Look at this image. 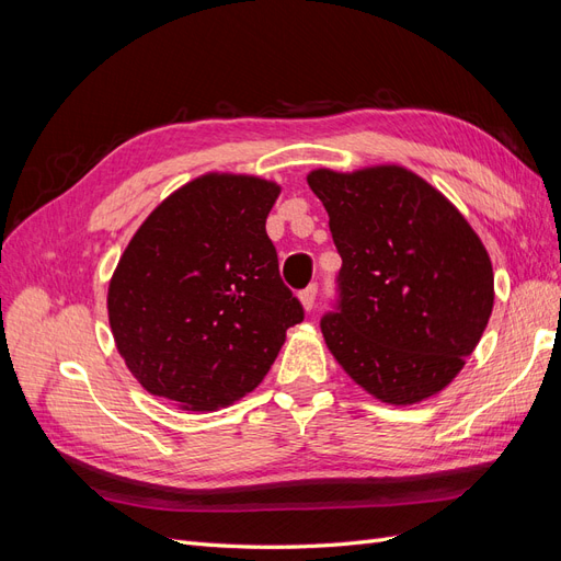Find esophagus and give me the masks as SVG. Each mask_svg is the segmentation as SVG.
Returning <instances> with one entry per match:
<instances>
[{"instance_id": "obj_1", "label": "esophagus", "mask_w": 561, "mask_h": 561, "mask_svg": "<svg viewBox=\"0 0 561 561\" xmlns=\"http://www.w3.org/2000/svg\"><path fill=\"white\" fill-rule=\"evenodd\" d=\"M316 297H318V285L316 283H311L307 290L299 293V301H301L304 311H311L316 307Z\"/></svg>"}]
</instances>
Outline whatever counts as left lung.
Wrapping results in <instances>:
<instances>
[{
	"label": "left lung",
	"mask_w": 561,
	"mask_h": 561,
	"mask_svg": "<svg viewBox=\"0 0 561 561\" xmlns=\"http://www.w3.org/2000/svg\"><path fill=\"white\" fill-rule=\"evenodd\" d=\"M342 254L339 307L320 320L346 375L388 404L439 393L463 369L494 309L480 236L402 165L307 178Z\"/></svg>",
	"instance_id": "obj_1"
}]
</instances>
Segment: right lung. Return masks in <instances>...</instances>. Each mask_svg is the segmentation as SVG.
Returning a JSON list of instances; mask_svg holds the SVG:
<instances>
[{
    "mask_svg": "<svg viewBox=\"0 0 561 561\" xmlns=\"http://www.w3.org/2000/svg\"><path fill=\"white\" fill-rule=\"evenodd\" d=\"M280 194L254 175L206 173L149 213L107 290L116 351L151 396L213 412L257 388L304 320L266 217Z\"/></svg>",
    "mask_w": 561,
    "mask_h": 561,
    "instance_id": "1",
    "label": "right lung"
}]
</instances>
